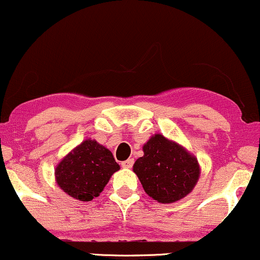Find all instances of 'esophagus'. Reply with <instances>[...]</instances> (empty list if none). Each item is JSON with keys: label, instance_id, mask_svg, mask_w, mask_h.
<instances>
[{"label": "esophagus", "instance_id": "34e87169", "mask_svg": "<svg viewBox=\"0 0 260 260\" xmlns=\"http://www.w3.org/2000/svg\"><path fill=\"white\" fill-rule=\"evenodd\" d=\"M121 168H125V169H131L134 165V159H127L125 160V161H121Z\"/></svg>", "mask_w": 260, "mask_h": 260}]
</instances>
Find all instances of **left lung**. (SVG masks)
I'll return each mask as SVG.
<instances>
[{"label":"left lung","instance_id":"left-lung-1","mask_svg":"<svg viewBox=\"0 0 260 260\" xmlns=\"http://www.w3.org/2000/svg\"><path fill=\"white\" fill-rule=\"evenodd\" d=\"M145 155L134 164V172L150 198L162 204L175 203L190 193L200 169L195 156L162 135L150 137Z\"/></svg>","mask_w":260,"mask_h":260}]
</instances>
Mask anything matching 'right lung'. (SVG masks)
<instances>
[{"label": "right lung", "mask_w": 260, "mask_h": 260, "mask_svg": "<svg viewBox=\"0 0 260 260\" xmlns=\"http://www.w3.org/2000/svg\"><path fill=\"white\" fill-rule=\"evenodd\" d=\"M119 170L111 150L94 140L83 141L56 166L59 187L70 197L90 201L99 197L111 176Z\"/></svg>", "instance_id": "right-lung-1"}]
</instances>
